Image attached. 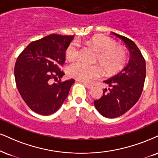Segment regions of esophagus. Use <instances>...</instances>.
Returning a JSON list of instances; mask_svg holds the SVG:
<instances>
[{"instance_id":"esophagus-1","label":"esophagus","mask_w":158,"mask_h":158,"mask_svg":"<svg viewBox=\"0 0 158 158\" xmlns=\"http://www.w3.org/2000/svg\"><path fill=\"white\" fill-rule=\"evenodd\" d=\"M83 85H85V87H87V89H92L93 88V85H90V84H87V83H85V82H83Z\"/></svg>"}]
</instances>
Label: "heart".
I'll list each match as a JSON object with an SVG mask.
<instances>
[{
	"mask_svg": "<svg viewBox=\"0 0 158 158\" xmlns=\"http://www.w3.org/2000/svg\"><path fill=\"white\" fill-rule=\"evenodd\" d=\"M87 45L94 47L98 51L96 61L102 70L108 74L115 73L122 69L127 61V52L123 47L117 46L116 43L105 36L96 35L86 41ZM80 54V46L77 41L68 45L65 56L68 60H76ZM70 77L85 82L100 77V68L97 65H90L82 61H77L69 66Z\"/></svg>",
	"mask_w": 158,
	"mask_h": 158,
	"instance_id": "obj_1",
	"label": "heart"
}]
</instances>
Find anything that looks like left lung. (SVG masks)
I'll return each instance as SVG.
<instances>
[{
  "mask_svg": "<svg viewBox=\"0 0 158 158\" xmlns=\"http://www.w3.org/2000/svg\"><path fill=\"white\" fill-rule=\"evenodd\" d=\"M121 39L130 51V59L127 65L109 79L104 81L103 96L94 101V105L101 115L113 118L122 115L139 99L146 78V62L135 43L126 37L112 32Z\"/></svg>",
  "mask_w": 158,
  "mask_h": 158,
  "instance_id": "1",
  "label": "left lung"
}]
</instances>
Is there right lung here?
Listing matches in <instances>:
<instances>
[{
	"label": "right lung",
	"mask_w": 158,
	"mask_h": 158,
	"mask_svg": "<svg viewBox=\"0 0 158 158\" xmlns=\"http://www.w3.org/2000/svg\"><path fill=\"white\" fill-rule=\"evenodd\" d=\"M74 36L50 35L31 42L17 59L15 78L20 96L30 109L48 115L60 109L75 80L60 81L65 51ZM54 80L56 83H53Z\"/></svg>",
	"instance_id": "add662e5"
}]
</instances>
